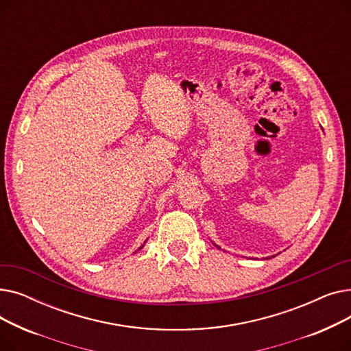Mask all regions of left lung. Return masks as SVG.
Returning a JSON list of instances; mask_svg holds the SVG:
<instances>
[{
    "instance_id": "obj_1",
    "label": "left lung",
    "mask_w": 351,
    "mask_h": 351,
    "mask_svg": "<svg viewBox=\"0 0 351 351\" xmlns=\"http://www.w3.org/2000/svg\"><path fill=\"white\" fill-rule=\"evenodd\" d=\"M216 247H219V246H216ZM219 249H220V247H219Z\"/></svg>"
}]
</instances>
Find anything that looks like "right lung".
I'll use <instances>...</instances> for the list:
<instances>
[{"label": "right lung", "instance_id": "add662e5", "mask_svg": "<svg viewBox=\"0 0 351 351\" xmlns=\"http://www.w3.org/2000/svg\"><path fill=\"white\" fill-rule=\"evenodd\" d=\"M139 249H142V246H141V247H139Z\"/></svg>", "mask_w": 351, "mask_h": 351}]
</instances>
